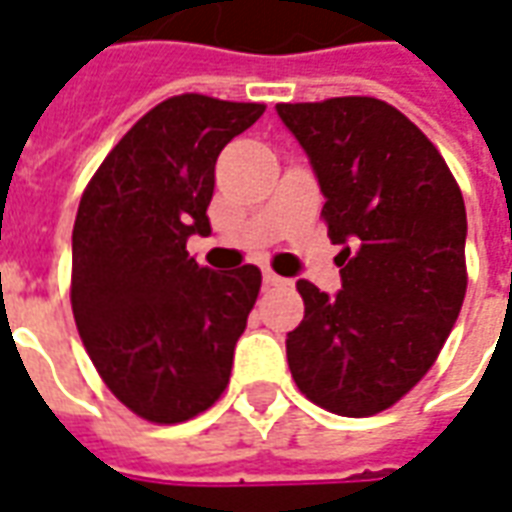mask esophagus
I'll list each match as a JSON object with an SVG mask.
<instances>
[{"instance_id": "esophagus-1", "label": "esophagus", "mask_w": 512, "mask_h": 512, "mask_svg": "<svg viewBox=\"0 0 512 512\" xmlns=\"http://www.w3.org/2000/svg\"><path fill=\"white\" fill-rule=\"evenodd\" d=\"M283 278L281 275H275L272 270H264V286H281Z\"/></svg>"}]
</instances>
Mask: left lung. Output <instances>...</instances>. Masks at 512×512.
<instances>
[{"label":"left lung","instance_id":"left-lung-1","mask_svg":"<svg viewBox=\"0 0 512 512\" xmlns=\"http://www.w3.org/2000/svg\"><path fill=\"white\" fill-rule=\"evenodd\" d=\"M275 108L311 160L327 237L341 245V292L297 281L294 382L327 412H384L428 374L464 305V196L439 149L384 100Z\"/></svg>","mask_w":512,"mask_h":512}]
</instances>
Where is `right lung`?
Instances as JSON below:
<instances>
[{
  "mask_svg": "<svg viewBox=\"0 0 512 512\" xmlns=\"http://www.w3.org/2000/svg\"><path fill=\"white\" fill-rule=\"evenodd\" d=\"M261 114V103L196 92L163 100L119 138L78 204V335L108 390L149 423H185L229 384L261 272L199 267L185 245L210 231L220 149Z\"/></svg>",
  "mask_w": 512,
  "mask_h": 512,
  "instance_id": "1",
  "label": "right lung"
}]
</instances>
